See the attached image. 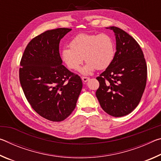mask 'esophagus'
<instances>
[{"mask_svg":"<svg viewBox=\"0 0 161 161\" xmlns=\"http://www.w3.org/2000/svg\"><path fill=\"white\" fill-rule=\"evenodd\" d=\"M81 80L84 81V82H86V81H88L89 78V77H81Z\"/></svg>","mask_w":161,"mask_h":161,"instance_id":"34e87169","label":"esophagus"}]
</instances>
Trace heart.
Returning a JSON list of instances; mask_svg holds the SVG:
<instances>
[{
  "mask_svg": "<svg viewBox=\"0 0 161 161\" xmlns=\"http://www.w3.org/2000/svg\"><path fill=\"white\" fill-rule=\"evenodd\" d=\"M69 47L62 50V61L69 69L77 70L84 59L86 63L80 69L84 75L107 68L115 55L113 40L105 33L80 34L71 40Z\"/></svg>",
  "mask_w": 161,
  "mask_h": 161,
  "instance_id": "1",
  "label": "heart"
}]
</instances>
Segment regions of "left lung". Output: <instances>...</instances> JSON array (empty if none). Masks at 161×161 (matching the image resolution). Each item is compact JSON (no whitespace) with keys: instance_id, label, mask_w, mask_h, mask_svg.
<instances>
[{"instance_id":"obj_1","label":"left lung","mask_w":161,"mask_h":161,"mask_svg":"<svg viewBox=\"0 0 161 161\" xmlns=\"http://www.w3.org/2000/svg\"><path fill=\"white\" fill-rule=\"evenodd\" d=\"M107 28L115 34L116 52L111 64L97 77L99 87L96 96L105 112L121 117L139 103L146 85L147 66L135 39L117 27Z\"/></svg>"}]
</instances>
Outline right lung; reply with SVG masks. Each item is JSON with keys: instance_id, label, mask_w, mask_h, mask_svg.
<instances>
[{"instance_id": "add662e5", "label": "right lung", "mask_w": 161, "mask_h": 161, "mask_svg": "<svg viewBox=\"0 0 161 161\" xmlns=\"http://www.w3.org/2000/svg\"><path fill=\"white\" fill-rule=\"evenodd\" d=\"M69 28L45 31L27 45L20 61L19 78L24 94L36 112L52 121H62L76 107L82 89L80 76L63 64L59 42Z\"/></svg>"}]
</instances>
